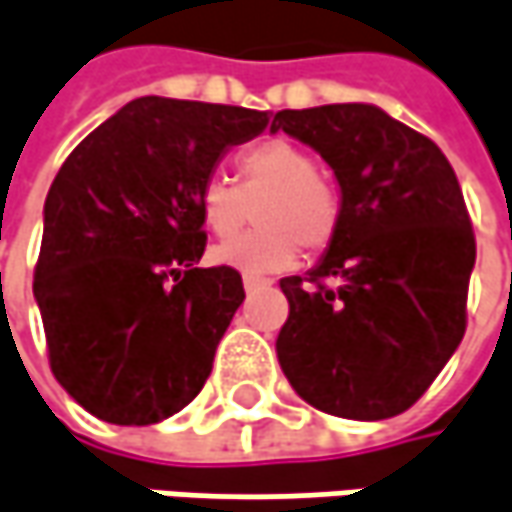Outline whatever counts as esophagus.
Segmentation results:
<instances>
[{"mask_svg": "<svg viewBox=\"0 0 512 512\" xmlns=\"http://www.w3.org/2000/svg\"><path fill=\"white\" fill-rule=\"evenodd\" d=\"M270 285H273V282H270V279H262V276H250V273L244 276V291H247V294L262 291V288H270Z\"/></svg>", "mask_w": 512, "mask_h": 512, "instance_id": "34e87169", "label": "esophagus"}]
</instances>
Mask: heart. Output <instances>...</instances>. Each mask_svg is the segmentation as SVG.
Wrapping results in <instances>:
<instances>
[{"mask_svg": "<svg viewBox=\"0 0 512 512\" xmlns=\"http://www.w3.org/2000/svg\"><path fill=\"white\" fill-rule=\"evenodd\" d=\"M257 204L259 228L210 250L216 265L250 276L291 268L305 253H322L340 233L343 198L320 161L288 138H270L239 155V184L213 172L198 192L204 227L216 239H230Z\"/></svg>", "mask_w": 512, "mask_h": 512, "instance_id": "1", "label": "heart"}]
</instances>
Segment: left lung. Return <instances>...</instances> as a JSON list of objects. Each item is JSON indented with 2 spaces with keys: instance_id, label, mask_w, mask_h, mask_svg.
<instances>
[{
  "instance_id": "1",
  "label": "left lung",
  "mask_w": 512,
  "mask_h": 512,
  "mask_svg": "<svg viewBox=\"0 0 512 512\" xmlns=\"http://www.w3.org/2000/svg\"><path fill=\"white\" fill-rule=\"evenodd\" d=\"M314 146L343 221L308 276L279 282L291 314L276 354L314 409L383 421L432 386L467 331L475 233L447 155L366 103L282 109L270 132Z\"/></svg>"
}]
</instances>
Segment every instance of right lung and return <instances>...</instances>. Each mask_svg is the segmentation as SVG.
<instances>
[{
	"instance_id": "1",
	"label": "right lung",
	"mask_w": 512,
	"mask_h": 512,
	"mask_svg": "<svg viewBox=\"0 0 512 512\" xmlns=\"http://www.w3.org/2000/svg\"><path fill=\"white\" fill-rule=\"evenodd\" d=\"M268 112L138 97L74 146L45 198L34 268L48 363L94 418L149 426L210 377L242 273L198 268V192Z\"/></svg>"
}]
</instances>
